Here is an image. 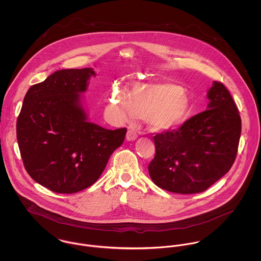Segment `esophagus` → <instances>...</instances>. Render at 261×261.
<instances>
[{"label": "esophagus", "instance_id": "obj_1", "mask_svg": "<svg viewBox=\"0 0 261 261\" xmlns=\"http://www.w3.org/2000/svg\"><path fill=\"white\" fill-rule=\"evenodd\" d=\"M138 138V134L134 129H128L126 133V140L127 141H135Z\"/></svg>", "mask_w": 261, "mask_h": 261}]
</instances>
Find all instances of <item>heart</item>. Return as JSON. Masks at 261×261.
<instances>
[{
  "mask_svg": "<svg viewBox=\"0 0 261 261\" xmlns=\"http://www.w3.org/2000/svg\"><path fill=\"white\" fill-rule=\"evenodd\" d=\"M190 98L183 87L174 83H137L127 95L118 89L113 92L109 112L118 120L135 114L144 117L154 132H169L185 122Z\"/></svg>",
  "mask_w": 261,
  "mask_h": 261,
  "instance_id": "1",
  "label": "heart"
}]
</instances>
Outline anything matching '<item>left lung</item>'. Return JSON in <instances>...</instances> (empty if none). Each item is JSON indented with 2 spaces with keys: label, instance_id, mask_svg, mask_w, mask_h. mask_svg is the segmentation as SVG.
<instances>
[{
  "label": "left lung",
  "instance_id": "1",
  "mask_svg": "<svg viewBox=\"0 0 261 261\" xmlns=\"http://www.w3.org/2000/svg\"><path fill=\"white\" fill-rule=\"evenodd\" d=\"M207 97L208 110L152 138L155 154L149 173L156 186L178 194L200 193L231 169L241 135L238 109L221 82H213Z\"/></svg>",
  "mask_w": 261,
  "mask_h": 261
}]
</instances>
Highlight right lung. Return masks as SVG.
<instances>
[{
  "instance_id": "1",
  "label": "right lung",
  "mask_w": 261,
  "mask_h": 261,
  "mask_svg": "<svg viewBox=\"0 0 261 261\" xmlns=\"http://www.w3.org/2000/svg\"><path fill=\"white\" fill-rule=\"evenodd\" d=\"M92 68L63 69L32 85L17 119V140L24 167L40 185L72 194L93 185L126 128L107 129L87 120L80 93Z\"/></svg>"
}]
</instances>
